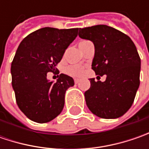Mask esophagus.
I'll return each mask as SVG.
<instances>
[{
  "instance_id": "esophagus-1",
  "label": "esophagus",
  "mask_w": 149,
  "mask_h": 149,
  "mask_svg": "<svg viewBox=\"0 0 149 149\" xmlns=\"http://www.w3.org/2000/svg\"><path fill=\"white\" fill-rule=\"evenodd\" d=\"M79 82H80V80H79V79H74V83L75 84H79Z\"/></svg>"
}]
</instances>
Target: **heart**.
I'll return each instance as SVG.
<instances>
[{
  "instance_id": "b5f03b06",
  "label": "heart",
  "mask_w": 149,
  "mask_h": 149,
  "mask_svg": "<svg viewBox=\"0 0 149 149\" xmlns=\"http://www.w3.org/2000/svg\"><path fill=\"white\" fill-rule=\"evenodd\" d=\"M88 42L87 40H84L81 41L79 44L85 43ZM66 74H68L69 75L73 76V77H81L84 74V68L82 66L78 65H72L68 66L65 69Z\"/></svg>"
}]
</instances>
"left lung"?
I'll list each match as a JSON object with an SVG mask.
<instances>
[{"label":"left lung","instance_id":"1","mask_svg":"<svg viewBox=\"0 0 149 149\" xmlns=\"http://www.w3.org/2000/svg\"><path fill=\"white\" fill-rule=\"evenodd\" d=\"M79 36L95 45L92 69L106 74L104 82L89 79L90 88L84 93L89 109L102 118H117L132 106L139 87L141 60L132 40L123 32L98 25L79 28Z\"/></svg>","mask_w":149,"mask_h":149}]
</instances>
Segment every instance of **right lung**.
Wrapping results in <instances>:
<instances>
[{
  "instance_id": "right-lung-1",
  "label": "right lung",
  "mask_w": 149,
  "mask_h": 149,
  "mask_svg": "<svg viewBox=\"0 0 149 149\" xmlns=\"http://www.w3.org/2000/svg\"><path fill=\"white\" fill-rule=\"evenodd\" d=\"M78 30L41 28L27 36L17 48L10 68L11 84L19 109L34 122L48 123L63 110L66 90L74 86V79L60 74L54 83L47 79V73L57 70Z\"/></svg>"
}]
</instances>
